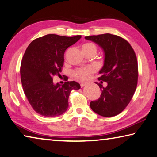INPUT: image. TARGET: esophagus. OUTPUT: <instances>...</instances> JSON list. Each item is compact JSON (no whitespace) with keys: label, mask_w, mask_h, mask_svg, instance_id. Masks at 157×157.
<instances>
[{"label":"esophagus","mask_w":157,"mask_h":157,"mask_svg":"<svg viewBox=\"0 0 157 157\" xmlns=\"http://www.w3.org/2000/svg\"><path fill=\"white\" fill-rule=\"evenodd\" d=\"M87 84H88L87 83H81V88H83V87H84L85 86H86Z\"/></svg>","instance_id":"34e87169"}]
</instances>
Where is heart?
<instances>
[{"mask_svg":"<svg viewBox=\"0 0 157 157\" xmlns=\"http://www.w3.org/2000/svg\"><path fill=\"white\" fill-rule=\"evenodd\" d=\"M82 50L84 53L91 51H97V47L93 43L88 42L82 46ZM96 68L93 66L84 67L78 68L74 71L73 76L79 81H87L90 78L91 74H94Z\"/></svg>","mask_w":157,"mask_h":157,"instance_id":"1","label":"heart"}]
</instances>
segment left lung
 <instances>
[{
	"label": "left lung",
	"mask_w": 157,
	"mask_h": 157,
	"mask_svg": "<svg viewBox=\"0 0 157 157\" xmlns=\"http://www.w3.org/2000/svg\"><path fill=\"white\" fill-rule=\"evenodd\" d=\"M100 46L104 50V64L98 80L106 82L101 89L98 99L92 101L90 106L96 113L103 117H113L120 113L134 94L137 87L138 69L136 53L127 40L110 33L85 37Z\"/></svg>",
	"instance_id": "8db88e82"
}]
</instances>
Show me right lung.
<instances>
[{"mask_svg":"<svg viewBox=\"0 0 157 157\" xmlns=\"http://www.w3.org/2000/svg\"><path fill=\"white\" fill-rule=\"evenodd\" d=\"M81 35L65 37L48 34L33 41L28 46L21 64V80L24 92L36 113L44 117H56L68 108L72 90L81 88L75 81L55 84L53 78L60 76L64 63V53Z\"/></svg>","mask_w":157,"mask_h":157,"instance_id":"right-lung-1","label":"right lung"}]
</instances>
